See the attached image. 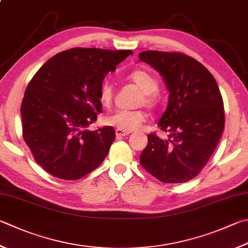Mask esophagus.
I'll return each instance as SVG.
<instances>
[{"label":"esophagus","mask_w":248,"mask_h":248,"mask_svg":"<svg viewBox=\"0 0 248 248\" xmlns=\"http://www.w3.org/2000/svg\"><path fill=\"white\" fill-rule=\"evenodd\" d=\"M130 133L129 132H126V130H123L121 128H116L115 129V135H116V138H122L124 136H127V135H129Z\"/></svg>","instance_id":"34e87169"}]
</instances>
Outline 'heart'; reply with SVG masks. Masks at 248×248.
<instances>
[{
    "label": "heart",
    "instance_id": "b5f03b06",
    "mask_svg": "<svg viewBox=\"0 0 248 248\" xmlns=\"http://www.w3.org/2000/svg\"><path fill=\"white\" fill-rule=\"evenodd\" d=\"M128 80L142 91L143 96L139 104L147 107H154L157 102L158 82L151 73L144 70H134L128 74ZM114 91L110 83L101 84L98 93V100L105 108H109L113 101ZM147 120V115L141 110H116L113 113L107 115L104 122L106 125L114 126L126 132L138 129Z\"/></svg>",
    "mask_w": 248,
    "mask_h": 248
}]
</instances>
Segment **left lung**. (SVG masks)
Wrapping results in <instances>:
<instances>
[{"mask_svg": "<svg viewBox=\"0 0 248 248\" xmlns=\"http://www.w3.org/2000/svg\"><path fill=\"white\" fill-rule=\"evenodd\" d=\"M138 56L160 72L170 91L157 124L167 138L149 134L140 164L165 184L186 182L202 170L225 128L220 91L212 73L190 56L157 50Z\"/></svg>", "mask_w": 248, "mask_h": 248, "instance_id": "left-lung-1", "label": "left lung"}]
</instances>
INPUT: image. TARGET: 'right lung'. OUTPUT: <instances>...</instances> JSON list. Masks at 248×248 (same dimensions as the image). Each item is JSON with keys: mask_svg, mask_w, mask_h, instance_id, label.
<instances>
[{"mask_svg": "<svg viewBox=\"0 0 248 248\" xmlns=\"http://www.w3.org/2000/svg\"><path fill=\"white\" fill-rule=\"evenodd\" d=\"M133 51L76 47L55 55L28 84L22 135L37 164L56 178L80 179L99 166L115 138L112 126L85 129L102 106L106 74Z\"/></svg>", "mask_w": 248, "mask_h": 248, "instance_id": "1", "label": "right lung"}]
</instances>
